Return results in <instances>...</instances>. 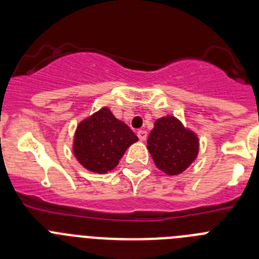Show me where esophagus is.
Here are the masks:
<instances>
[{
    "label": "esophagus",
    "mask_w": 259,
    "mask_h": 259,
    "mask_svg": "<svg viewBox=\"0 0 259 259\" xmlns=\"http://www.w3.org/2000/svg\"><path fill=\"white\" fill-rule=\"evenodd\" d=\"M137 137H139V140L140 141H145L146 140V131H143V130L137 131Z\"/></svg>",
    "instance_id": "esophagus-1"
}]
</instances>
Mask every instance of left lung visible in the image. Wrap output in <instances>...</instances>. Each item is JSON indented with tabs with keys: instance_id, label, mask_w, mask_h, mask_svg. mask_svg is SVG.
Listing matches in <instances>:
<instances>
[{
	"instance_id": "1",
	"label": "left lung",
	"mask_w": 259,
	"mask_h": 259,
	"mask_svg": "<svg viewBox=\"0 0 259 259\" xmlns=\"http://www.w3.org/2000/svg\"><path fill=\"white\" fill-rule=\"evenodd\" d=\"M148 150L155 166L168 175H178L191 166L198 153V139L168 115L157 119L148 137Z\"/></svg>"
}]
</instances>
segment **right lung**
I'll return each instance as SVG.
<instances>
[{
    "mask_svg": "<svg viewBox=\"0 0 259 259\" xmlns=\"http://www.w3.org/2000/svg\"><path fill=\"white\" fill-rule=\"evenodd\" d=\"M137 136L125 123L104 107L76 128L74 153L87 170L97 174L111 171Z\"/></svg>",
    "mask_w": 259,
    "mask_h": 259,
    "instance_id": "obj_1",
    "label": "right lung"
}]
</instances>
